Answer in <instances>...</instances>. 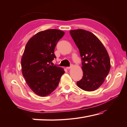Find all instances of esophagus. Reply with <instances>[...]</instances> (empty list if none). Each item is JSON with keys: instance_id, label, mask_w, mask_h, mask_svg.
Instances as JSON below:
<instances>
[{"instance_id": "1", "label": "esophagus", "mask_w": 127, "mask_h": 127, "mask_svg": "<svg viewBox=\"0 0 127 127\" xmlns=\"http://www.w3.org/2000/svg\"><path fill=\"white\" fill-rule=\"evenodd\" d=\"M71 68H72V66H70V67H67V69H71Z\"/></svg>"}]
</instances>
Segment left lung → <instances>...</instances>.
<instances>
[{"label": "left lung", "instance_id": "obj_1", "mask_svg": "<svg viewBox=\"0 0 127 127\" xmlns=\"http://www.w3.org/2000/svg\"><path fill=\"white\" fill-rule=\"evenodd\" d=\"M69 33L81 58L83 76L77 85L85 91H94L103 83L110 72V59L107 50L91 32L80 29Z\"/></svg>", "mask_w": 127, "mask_h": 127}]
</instances>
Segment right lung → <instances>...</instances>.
<instances>
[{
    "instance_id": "add662e5",
    "label": "right lung",
    "mask_w": 127,
    "mask_h": 127,
    "mask_svg": "<svg viewBox=\"0 0 127 127\" xmlns=\"http://www.w3.org/2000/svg\"><path fill=\"white\" fill-rule=\"evenodd\" d=\"M64 34V32L58 29L39 32L25 46L21 62L22 73L30 88L38 95L51 93L64 73L62 67L50 65L56 58L54 50L56 43Z\"/></svg>"
}]
</instances>
